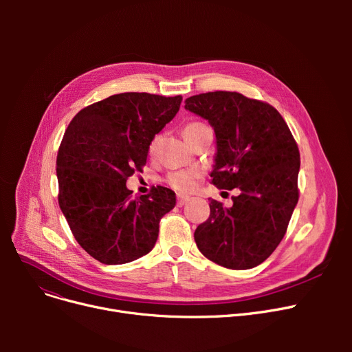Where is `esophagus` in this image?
Instances as JSON below:
<instances>
[{
    "label": "esophagus",
    "instance_id": "obj_1",
    "mask_svg": "<svg viewBox=\"0 0 352 352\" xmlns=\"http://www.w3.org/2000/svg\"><path fill=\"white\" fill-rule=\"evenodd\" d=\"M190 199V197H186V195H178L177 198V206L178 207H182L184 204H187V201Z\"/></svg>",
    "mask_w": 352,
    "mask_h": 352
}]
</instances>
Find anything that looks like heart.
Masks as SVG:
<instances>
[{"label":"heart","mask_w":352,"mask_h":352,"mask_svg":"<svg viewBox=\"0 0 352 352\" xmlns=\"http://www.w3.org/2000/svg\"><path fill=\"white\" fill-rule=\"evenodd\" d=\"M204 129H208V126L206 124L188 122L186 126L182 128V134L188 142H191L199 133L204 131ZM160 141H161L160 135L153 138V141L150 142V146H148V151H150V154H155L157 148L160 145ZM201 174H202V171L199 168L177 170V171H173L166 175V184H168V186L171 188H174L175 191H178L181 194H187L194 190L197 179L201 177Z\"/></svg>","instance_id":"heart-1"}]
</instances>
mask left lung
<instances>
[{
  "label": "left lung",
  "mask_w": 352,
  "mask_h": 352,
  "mask_svg": "<svg viewBox=\"0 0 352 352\" xmlns=\"http://www.w3.org/2000/svg\"><path fill=\"white\" fill-rule=\"evenodd\" d=\"M186 109L214 128L211 182L239 190L230 208L210 199V217L194 232L197 247L230 270L260 265L281 243L298 202V145L278 111L239 92L192 96Z\"/></svg>",
  "instance_id": "1"
}]
</instances>
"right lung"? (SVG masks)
Masks as SVG:
<instances>
[{
  "mask_svg": "<svg viewBox=\"0 0 352 352\" xmlns=\"http://www.w3.org/2000/svg\"><path fill=\"white\" fill-rule=\"evenodd\" d=\"M182 97L122 92L82 108L57 155L58 204L77 243L107 265L150 252L175 192L153 187L133 197L125 186L146 162L148 146L178 113Z\"/></svg>",
  "mask_w": 352,
  "mask_h": 352,
  "instance_id": "right-lung-1",
  "label": "right lung"
}]
</instances>
